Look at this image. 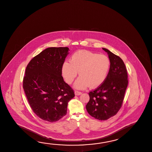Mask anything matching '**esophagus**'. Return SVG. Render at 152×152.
Instances as JSON below:
<instances>
[{
	"mask_svg": "<svg viewBox=\"0 0 152 152\" xmlns=\"http://www.w3.org/2000/svg\"><path fill=\"white\" fill-rule=\"evenodd\" d=\"M82 94L81 91H75V94L76 95H80Z\"/></svg>",
	"mask_w": 152,
	"mask_h": 152,
	"instance_id": "esophagus-1",
	"label": "esophagus"
}]
</instances>
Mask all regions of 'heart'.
I'll list each match as a JSON object with an SVG mask.
<instances>
[{"label": "heart", "instance_id": "1", "mask_svg": "<svg viewBox=\"0 0 152 152\" xmlns=\"http://www.w3.org/2000/svg\"><path fill=\"white\" fill-rule=\"evenodd\" d=\"M110 67V60L104 54L91 51H77L71 55L70 62L65 61L61 66V74L68 84L72 83L78 74L80 75L74 87L83 89L89 86L96 88L106 79Z\"/></svg>", "mask_w": 152, "mask_h": 152}]
</instances>
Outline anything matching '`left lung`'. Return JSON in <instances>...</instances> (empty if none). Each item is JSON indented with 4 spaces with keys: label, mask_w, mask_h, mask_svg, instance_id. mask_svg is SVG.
<instances>
[{
    "label": "left lung",
    "mask_w": 152,
    "mask_h": 152,
    "mask_svg": "<svg viewBox=\"0 0 152 152\" xmlns=\"http://www.w3.org/2000/svg\"><path fill=\"white\" fill-rule=\"evenodd\" d=\"M110 60V68L104 82L94 91L89 93L86 109L93 117L107 120L117 113L121 107L128 84V73L121 58L105 48Z\"/></svg>",
    "instance_id": "1"
}]
</instances>
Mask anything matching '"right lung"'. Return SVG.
<instances>
[{"mask_svg":"<svg viewBox=\"0 0 152 152\" xmlns=\"http://www.w3.org/2000/svg\"><path fill=\"white\" fill-rule=\"evenodd\" d=\"M68 47H49L34 57L28 64L23 87L31 108L41 119L55 122L67 113L74 91L64 82L61 66Z\"/></svg>","mask_w":152,"mask_h":152,"instance_id":"obj_1","label":"right lung"}]
</instances>
